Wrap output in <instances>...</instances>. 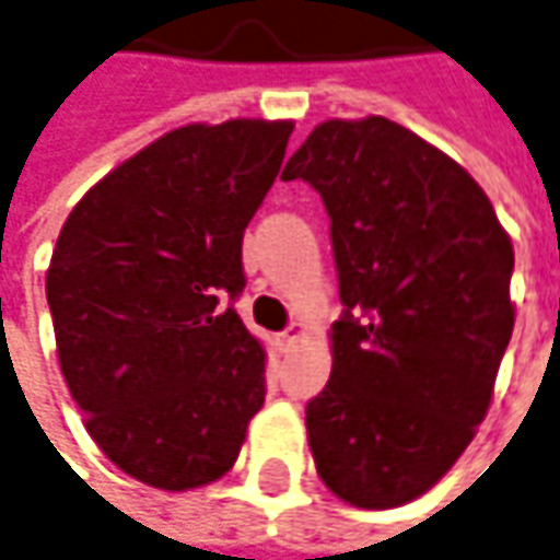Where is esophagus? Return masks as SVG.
<instances>
[{
	"instance_id": "1",
	"label": "esophagus",
	"mask_w": 560,
	"mask_h": 560,
	"mask_svg": "<svg viewBox=\"0 0 560 560\" xmlns=\"http://www.w3.org/2000/svg\"><path fill=\"white\" fill-rule=\"evenodd\" d=\"M302 332H305V329H302V324H289L287 329L280 332V345H283V348H292L295 341L302 339Z\"/></svg>"
}]
</instances>
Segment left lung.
<instances>
[{
	"instance_id": "8db88e82",
	"label": "left lung",
	"mask_w": 560,
	"mask_h": 560,
	"mask_svg": "<svg viewBox=\"0 0 560 560\" xmlns=\"http://www.w3.org/2000/svg\"><path fill=\"white\" fill-rule=\"evenodd\" d=\"M295 178L326 206L341 299L307 444L336 497L394 509L441 481L487 416L515 249L475 178L385 116L317 126L283 168Z\"/></svg>"
}]
</instances>
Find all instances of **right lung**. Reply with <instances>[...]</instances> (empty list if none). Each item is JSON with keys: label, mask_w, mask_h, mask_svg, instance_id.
Listing matches in <instances>:
<instances>
[{"label": "right lung", "mask_w": 560, "mask_h": 560, "mask_svg": "<svg viewBox=\"0 0 560 560\" xmlns=\"http://www.w3.org/2000/svg\"><path fill=\"white\" fill-rule=\"evenodd\" d=\"M292 122L184 126L97 182L63 221L45 295L95 444L160 490L215 481L265 404V351L232 305L243 231Z\"/></svg>", "instance_id": "add662e5"}]
</instances>
